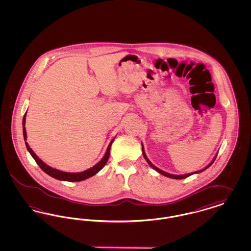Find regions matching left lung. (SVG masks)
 Masks as SVG:
<instances>
[{
    "label": "left lung",
    "instance_id": "obj_1",
    "mask_svg": "<svg viewBox=\"0 0 251 251\" xmlns=\"http://www.w3.org/2000/svg\"><path fill=\"white\" fill-rule=\"evenodd\" d=\"M142 152H143L144 158L146 159V161L149 163V165L151 166V167H152V168H154L156 171H158L160 174H162V175H164V176H167V177H169V178H172V179H185V178H187V177H189V176H191L192 174H194V173H190V174H186V175H172V174H169V173H167V172H165V171H163V170H161V169H159V168H157L155 166H153L151 163V161L148 159V157L146 155V153H145V151H144V148L143 146H142ZM215 162V159H214V161L208 166V167H205L204 169L202 170H200V171H198V172H201L203 170H205L206 168H208V167H210L213 163Z\"/></svg>",
    "mask_w": 251,
    "mask_h": 251
}]
</instances>
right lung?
Returning <instances> with one entry per match:
<instances>
[{"mask_svg":"<svg viewBox=\"0 0 251 251\" xmlns=\"http://www.w3.org/2000/svg\"><path fill=\"white\" fill-rule=\"evenodd\" d=\"M25 115H26V114H25ZM25 115L24 116V120H23L24 141L27 140V138H26V137H27V134H26V130H25ZM113 141H114V139L109 144L105 155L103 156V158H102L96 166L91 167V168H89V169H87V170H85L84 172H79V173L63 172V171H60V170H57V169H55V168L49 167L48 165H46L45 163H43V162L36 155V153H35V152L33 151V150L29 147V145H28L27 142H25V145H26V148H27L28 151L31 153V155L33 156V158L35 159L36 164L39 166V167H40L45 173H47L50 177H52V178H54V179H60V180L81 181V180H84V179H88V178L94 176L96 173H98L102 167L105 166V164L107 163L109 155H110V148H111V145L113 143Z\"/></svg>","mask_w":251,"mask_h":251,"instance_id":"right-lung-1","label":"right lung"}]
</instances>
